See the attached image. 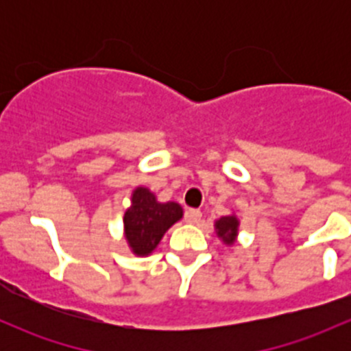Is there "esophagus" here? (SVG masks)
<instances>
[{
  "instance_id": "34e87169",
  "label": "esophagus",
  "mask_w": 351,
  "mask_h": 351,
  "mask_svg": "<svg viewBox=\"0 0 351 351\" xmlns=\"http://www.w3.org/2000/svg\"><path fill=\"white\" fill-rule=\"evenodd\" d=\"M202 219V212L198 210V208H189V210L185 212V221L189 222V224H198Z\"/></svg>"
}]
</instances>
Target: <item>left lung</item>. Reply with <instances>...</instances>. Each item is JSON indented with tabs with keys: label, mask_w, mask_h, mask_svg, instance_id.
<instances>
[{
	"label": "left lung",
	"mask_w": 351,
	"mask_h": 351,
	"mask_svg": "<svg viewBox=\"0 0 351 351\" xmlns=\"http://www.w3.org/2000/svg\"><path fill=\"white\" fill-rule=\"evenodd\" d=\"M238 226H239V221L234 217V215H226V217H221L217 222H215L217 236L219 238H222V241L226 244H232L236 239V234H238Z\"/></svg>",
	"instance_id": "obj_1"
}]
</instances>
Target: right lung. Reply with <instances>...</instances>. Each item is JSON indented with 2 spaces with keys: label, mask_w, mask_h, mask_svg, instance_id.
<instances>
[{
  "label": "right lung",
  "mask_w": 351,
  "mask_h": 351,
  "mask_svg": "<svg viewBox=\"0 0 351 351\" xmlns=\"http://www.w3.org/2000/svg\"><path fill=\"white\" fill-rule=\"evenodd\" d=\"M182 207L175 202L159 204L154 193L139 186L132 193V205L123 215L125 239L132 251L139 256H146L158 246L165 232L180 221Z\"/></svg>",
  "instance_id": "right-lung-1"
}]
</instances>
